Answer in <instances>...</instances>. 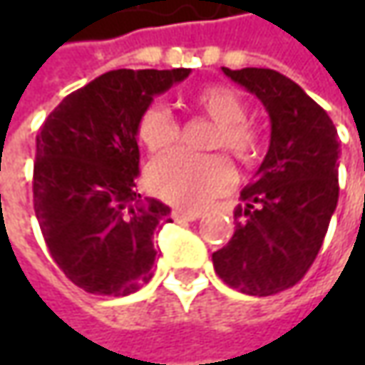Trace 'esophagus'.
Masks as SVG:
<instances>
[{"instance_id": "1", "label": "esophagus", "mask_w": 365, "mask_h": 365, "mask_svg": "<svg viewBox=\"0 0 365 365\" xmlns=\"http://www.w3.org/2000/svg\"><path fill=\"white\" fill-rule=\"evenodd\" d=\"M201 215H203L201 211H182V209L173 211V219L175 221H195V219H199Z\"/></svg>"}]
</instances>
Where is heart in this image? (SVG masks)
<instances>
[{"instance_id":"heart-1","label":"heart","mask_w":365,"mask_h":365,"mask_svg":"<svg viewBox=\"0 0 365 365\" xmlns=\"http://www.w3.org/2000/svg\"><path fill=\"white\" fill-rule=\"evenodd\" d=\"M190 103L217 123L213 146L225 148L242 164L258 160L264 138L245 121L247 103L240 93L225 85H213L195 93ZM178 135V123L162 107H150L138 123V138L150 152L173 148ZM148 178L152 190L164 201L182 209H199L232 187L233 168L221 154L203 156L176 150L156 162Z\"/></svg>"}]
</instances>
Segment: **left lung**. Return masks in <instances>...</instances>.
<instances>
[{
  "instance_id": "1",
  "label": "left lung",
  "mask_w": 365,
  "mask_h": 365,
  "mask_svg": "<svg viewBox=\"0 0 365 365\" xmlns=\"http://www.w3.org/2000/svg\"><path fill=\"white\" fill-rule=\"evenodd\" d=\"M270 115V148L233 211L235 233L213 254L219 278L244 294L294 287L323 245L337 207L339 140L333 121L301 87L272 68H221Z\"/></svg>"
}]
</instances>
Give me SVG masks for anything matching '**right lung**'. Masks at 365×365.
Masks as SVG:
<instances>
[{"mask_svg": "<svg viewBox=\"0 0 365 365\" xmlns=\"http://www.w3.org/2000/svg\"><path fill=\"white\" fill-rule=\"evenodd\" d=\"M189 73L109 71L66 95L36 135V219L58 268L91 294L125 297L152 278L154 232L173 219L135 190L138 123Z\"/></svg>", "mask_w": 365, "mask_h": 365, "instance_id": "right-lung-1", "label": "right lung"}]
</instances>
